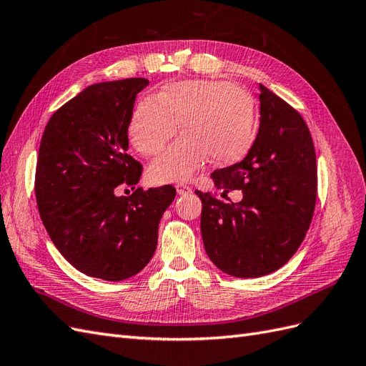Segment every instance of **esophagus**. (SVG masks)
Here are the masks:
<instances>
[{"instance_id": "1", "label": "esophagus", "mask_w": 366, "mask_h": 366, "mask_svg": "<svg viewBox=\"0 0 366 366\" xmlns=\"http://www.w3.org/2000/svg\"><path fill=\"white\" fill-rule=\"evenodd\" d=\"M175 189H177V194L179 195H186V194H191L192 192V189L187 184H183V183H179L175 186Z\"/></svg>"}]
</instances>
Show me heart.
<instances>
[{"instance_id": "obj_1", "label": "heart", "mask_w": 366, "mask_h": 366, "mask_svg": "<svg viewBox=\"0 0 366 366\" xmlns=\"http://www.w3.org/2000/svg\"><path fill=\"white\" fill-rule=\"evenodd\" d=\"M183 137L154 160L149 177L157 183L182 182L209 159L224 166L246 156L254 139L253 97L226 81H184L143 99L132 113L129 139L145 156L160 152L179 131Z\"/></svg>"}]
</instances>
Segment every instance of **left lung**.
Returning a JSON list of instances; mask_svg holds the SVG:
<instances>
[{
	"label": "left lung",
	"instance_id": "8db88e82",
	"mask_svg": "<svg viewBox=\"0 0 366 366\" xmlns=\"http://www.w3.org/2000/svg\"><path fill=\"white\" fill-rule=\"evenodd\" d=\"M259 102V129L244 160L210 174L217 189H241L242 200L224 203L195 191L207 257L237 278H259L293 257L317 197L316 152L305 120L261 84Z\"/></svg>",
	"mask_w": 366,
	"mask_h": 366
}]
</instances>
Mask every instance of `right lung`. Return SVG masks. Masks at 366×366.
Listing matches in <instances>:
<instances>
[{"label": "right lung", "mask_w": 366, "mask_h": 366, "mask_svg": "<svg viewBox=\"0 0 366 366\" xmlns=\"http://www.w3.org/2000/svg\"><path fill=\"white\" fill-rule=\"evenodd\" d=\"M145 77L86 86L50 117L39 145L36 203L53 244L74 269L105 281L139 273L157 247L159 223L174 202L166 184L117 197L142 164L128 149V127Z\"/></svg>", "instance_id": "obj_1"}]
</instances>
